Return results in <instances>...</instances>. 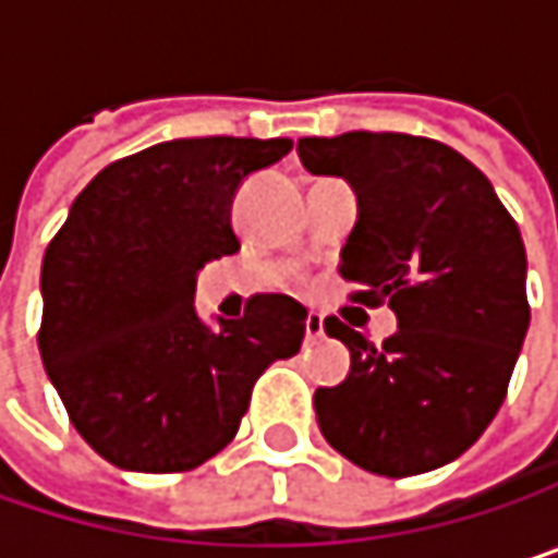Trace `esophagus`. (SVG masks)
Returning a JSON list of instances; mask_svg holds the SVG:
<instances>
[{"label": "esophagus", "instance_id": "esophagus-1", "mask_svg": "<svg viewBox=\"0 0 558 558\" xmlns=\"http://www.w3.org/2000/svg\"><path fill=\"white\" fill-rule=\"evenodd\" d=\"M326 329H323V316L319 313H306V339H319Z\"/></svg>", "mask_w": 558, "mask_h": 558}]
</instances>
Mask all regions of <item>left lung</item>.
Wrapping results in <instances>:
<instances>
[{"instance_id":"obj_1","label":"left lung","mask_w":558,"mask_h":558,"mask_svg":"<svg viewBox=\"0 0 558 558\" xmlns=\"http://www.w3.org/2000/svg\"><path fill=\"white\" fill-rule=\"evenodd\" d=\"M310 173L342 177L359 219L339 275L362 303H388L397 332L372 345L336 316L352 352L342 385L319 388L326 442L365 472L407 478L459 459L495 420L526 326V252L492 180L433 138L345 132L300 138Z\"/></svg>"}]
</instances>
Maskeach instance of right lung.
<instances>
[{
  "mask_svg": "<svg viewBox=\"0 0 558 558\" xmlns=\"http://www.w3.org/2000/svg\"><path fill=\"white\" fill-rule=\"evenodd\" d=\"M290 138H173L102 168L41 265L38 349L76 433L116 469L168 475L232 442L258 375L300 352L306 310L258 293L203 323L206 262L235 255L232 196Z\"/></svg>",
  "mask_w": 558,
  "mask_h": 558,
  "instance_id": "right-lung-1",
  "label": "right lung"
}]
</instances>
